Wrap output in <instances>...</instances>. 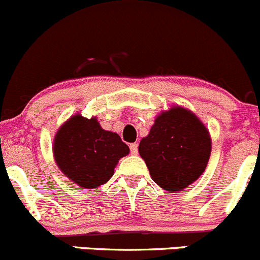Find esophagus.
<instances>
[{
  "label": "esophagus",
  "instance_id": "1",
  "mask_svg": "<svg viewBox=\"0 0 260 260\" xmlns=\"http://www.w3.org/2000/svg\"><path fill=\"white\" fill-rule=\"evenodd\" d=\"M138 148H139V145L136 143L130 144V152H131V154H134V155L138 154Z\"/></svg>",
  "mask_w": 260,
  "mask_h": 260
}]
</instances>
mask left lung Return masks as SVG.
I'll list each match as a JSON object with an SVG mask.
<instances>
[{
	"mask_svg": "<svg viewBox=\"0 0 260 260\" xmlns=\"http://www.w3.org/2000/svg\"><path fill=\"white\" fill-rule=\"evenodd\" d=\"M210 151L209 131L180 106L161 112L139 145L151 179L168 191H179L194 183L204 173Z\"/></svg>",
	"mask_w": 260,
	"mask_h": 260,
	"instance_id": "1",
	"label": "left lung"
}]
</instances>
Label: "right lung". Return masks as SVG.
<instances>
[{"label":"right lung","instance_id":"right-lung-1","mask_svg":"<svg viewBox=\"0 0 260 260\" xmlns=\"http://www.w3.org/2000/svg\"><path fill=\"white\" fill-rule=\"evenodd\" d=\"M129 146L117 134L104 130L96 117L75 115L57 131L53 156L60 170L77 185L95 189L114 175V169Z\"/></svg>","mask_w":260,"mask_h":260}]
</instances>
